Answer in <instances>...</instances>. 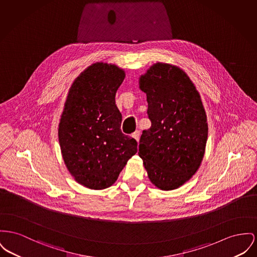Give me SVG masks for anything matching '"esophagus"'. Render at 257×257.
Segmentation results:
<instances>
[{"instance_id": "34e87169", "label": "esophagus", "mask_w": 257, "mask_h": 257, "mask_svg": "<svg viewBox=\"0 0 257 257\" xmlns=\"http://www.w3.org/2000/svg\"><path fill=\"white\" fill-rule=\"evenodd\" d=\"M132 137L139 143V140H140V131H139V130L135 131V132L132 134Z\"/></svg>"}]
</instances>
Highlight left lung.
<instances>
[{
  "mask_svg": "<svg viewBox=\"0 0 257 257\" xmlns=\"http://www.w3.org/2000/svg\"><path fill=\"white\" fill-rule=\"evenodd\" d=\"M139 85L151 121L140 139L139 156L152 184L177 189L195 175L205 154L208 123L200 94L180 67L160 62L140 76Z\"/></svg>",
  "mask_w": 257,
  "mask_h": 257,
  "instance_id": "8db88e82",
  "label": "left lung"
}]
</instances>
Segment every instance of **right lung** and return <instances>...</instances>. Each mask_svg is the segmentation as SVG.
I'll list each match as a JSON object with an SVG mask.
<instances>
[{
	"instance_id": "1",
	"label": "right lung",
	"mask_w": 257,
	"mask_h": 257,
	"mask_svg": "<svg viewBox=\"0 0 257 257\" xmlns=\"http://www.w3.org/2000/svg\"><path fill=\"white\" fill-rule=\"evenodd\" d=\"M124 77V70L114 64H92L73 82L61 114L64 163L75 181L94 190L111 186L138 151L136 140L121 132L115 105Z\"/></svg>"
}]
</instances>
